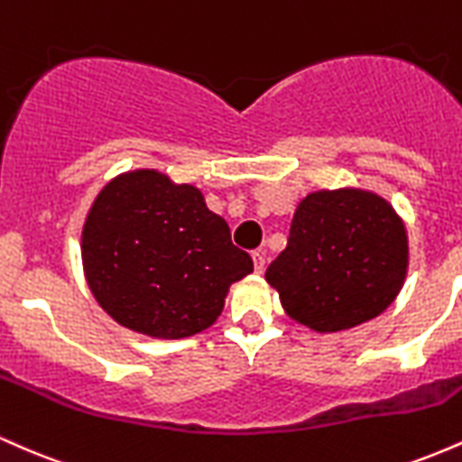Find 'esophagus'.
<instances>
[{"mask_svg": "<svg viewBox=\"0 0 462 462\" xmlns=\"http://www.w3.org/2000/svg\"><path fill=\"white\" fill-rule=\"evenodd\" d=\"M252 261H254V272L263 273L264 272V252L263 249H258V252L252 254Z\"/></svg>", "mask_w": 462, "mask_h": 462, "instance_id": "esophagus-1", "label": "esophagus"}]
</instances>
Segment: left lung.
Returning <instances> with one entry per match:
<instances>
[{
  "label": "left lung",
  "mask_w": 462,
  "mask_h": 462,
  "mask_svg": "<svg viewBox=\"0 0 462 462\" xmlns=\"http://www.w3.org/2000/svg\"><path fill=\"white\" fill-rule=\"evenodd\" d=\"M404 219L367 189L312 190L291 221L289 245L264 280L300 326L332 334L375 319L408 273Z\"/></svg>",
  "instance_id": "obj_1"
}]
</instances>
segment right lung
<instances>
[{
	"instance_id": "add662e5",
	"label": "right lung",
	"mask_w": 462,
	"mask_h": 462,
	"mask_svg": "<svg viewBox=\"0 0 462 462\" xmlns=\"http://www.w3.org/2000/svg\"><path fill=\"white\" fill-rule=\"evenodd\" d=\"M79 252L97 304L119 326L167 341L213 326L230 286L254 272L204 193L158 169L124 171L104 184L84 219Z\"/></svg>"
}]
</instances>
